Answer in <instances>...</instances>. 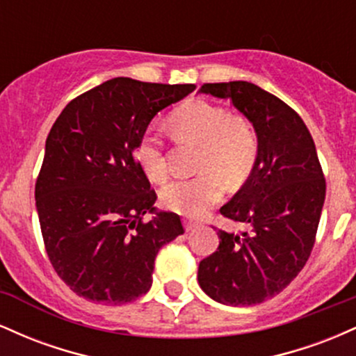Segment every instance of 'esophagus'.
Wrapping results in <instances>:
<instances>
[{"instance_id": "1", "label": "esophagus", "mask_w": 356, "mask_h": 356, "mask_svg": "<svg viewBox=\"0 0 356 356\" xmlns=\"http://www.w3.org/2000/svg\"><path fill=\"white\" fill-rule=\"evenodd\" d=\"M184 226H186V231H187V232H191V231L197 229L199 224L194 222V220H184Z\"/></svg>"}]
</instances>
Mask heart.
Instances as JSON below:
<instances>
[{"mask_svg": "<svg viewBox=\"0 0 356 356\" xmlns=\"http://www.w3.org/2000/svg\"><path fill=\"white\" fill-rule=\"evenodd\" d=\"M169 124L179 142L199 147L194 165L199 175L167 184L161 191V202L177 214L201 216L220 201L222 180L229 187L246 182L257 159V137L243 117L231 115L204 100L187 102L175 108ZM137 161L152 182L167 177L164 142L157 134L147 132L138 140Z\"/></svg>", "mask_w": 356, "mask_h": 356, "instance_id": "1", "label": "heart"}]
</instances>
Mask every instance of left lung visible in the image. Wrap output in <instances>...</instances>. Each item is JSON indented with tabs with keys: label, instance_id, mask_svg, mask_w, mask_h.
I'll return each instance as SVG.
<instances>
[{
	"label": "left lung",
	"instance_id": "1",
	"mask_svg": "<svg viewBox=\"0 0 356 356\" xmlns=\"http://www.w3.org/2000/svg\"><path fill=\"white\" fill-rule=\"evenodd\" d=\"M202 93L231 100L257 136L251 175L219 212L249 231H218L219 248L199 263L202 291L218 303L252 306L269 300L305 268L316 241L326 181L301 117L249 81L204 83Z\"/></svg>",
	"mask_w": 356,
	"mask_h": 356
}]
</instances>
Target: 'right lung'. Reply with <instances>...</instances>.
I'll return each mask as SVG.
<instances>
[{
  "instance_id": "1",
  "label": "right lung",
  "mask_w": 356,
  "mask_h": 356,
  "mask_svg": "<svg viewBox=\"0 0 356 356\" xmlns=\"http://www.w3.org/2000/svg\"><path fill=\"white\" fill-rule=\"evenodd\" d=\"M195 85L112 79L73 99L53 124L35 184L44 249L85 300L125 305L152 286L159 249L182 234L181 218L155 212L136 157L150 120Z\"/></svg>"
}]
</instances>
